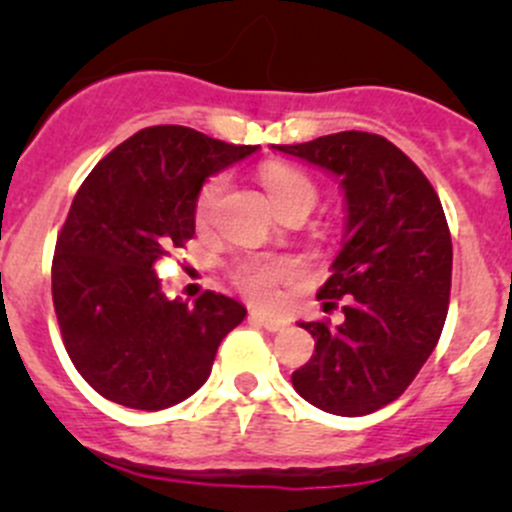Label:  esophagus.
I'll use <instances>...</instances> for the list:
<instances>
[{
    "instance_id": "obj_1",
    "label": "esophagus",
    "mask_w": 512,
    "mask_h": 512,
    "mask_svg": "<svg viewBox=\"0 0 512 512\" xmlns=\"http://www.w3.org/2000/svg\"><path fill=\"white\" fill-rule=\"evenodd\" d=\"M250 322L260 324V327H265L267 332H285V329L289 327L287 319L272 317V314H265V312H252Z\"/></svg>"
}]
</instances>
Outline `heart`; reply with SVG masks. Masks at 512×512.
<instances>
[{"label":"heart","instance_id":"obj_1","mask_svg":"<svg viewBox=\"0 0 512 512\" xmlns=\"http://www.w3.org/2000/svg\"><path fill=\"white\" fill-rule=\"evenodd\" d=\"M260 180L265 190L270 193L275 208L292 203V200H307L314 205L317 200V188H314L312 178L304 175L302 170L292 168L285 163H267L262 165ZM227 190L225 175H215L203 185L195 203V220L198 225H208L213 220L215 210H218L220 200H223ZM292 277V265L287 260H247L240 262L232 272L235 285L257 304H270L277 299V287Z\"/></svg>","mask_w":512,"mask_h":512}]
</instances>
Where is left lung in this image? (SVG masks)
Instances as JSON below:
<instances>
[{"label":"left lung","mask_w":512,"mask_h":512,"mask_svg":"<svg viewBox=\"0 0 512 512\" xmlns=\"http://www.w3.org/2000/svg\"><path fill=\"white\" fill-rule=\"evenodd\" d=\"M272 148L337 175L347 203L342 250L317 292L327 307L344 299V319L299 322L314 354L292 386L327 414H374L404 394L443 332L453 245L441 200L414 160L376 133Z\"/></svg>","instance_id":"1"}]
</instances>
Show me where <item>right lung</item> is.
<instances>
[{
    "mask_svg": "<svg viewBox=\"0 0 512 512\" xmlns=\"http://www.w3.org/2000/svg\"><path fill=\"white\" fill-rule=\"evenodd\" d=\"M185 126L138 131L81 183L51 262V297L76 371L103 399L160 411L208 381L215 354L247 309L205 292H160L156 260L195 235L205 178L252 156Z\"/></svg>",
    "mask_w": 512,
    "mask_h": 512,
    "instance_id": "right-lung-1",
    "label": "right lung"
}]
</instances>
